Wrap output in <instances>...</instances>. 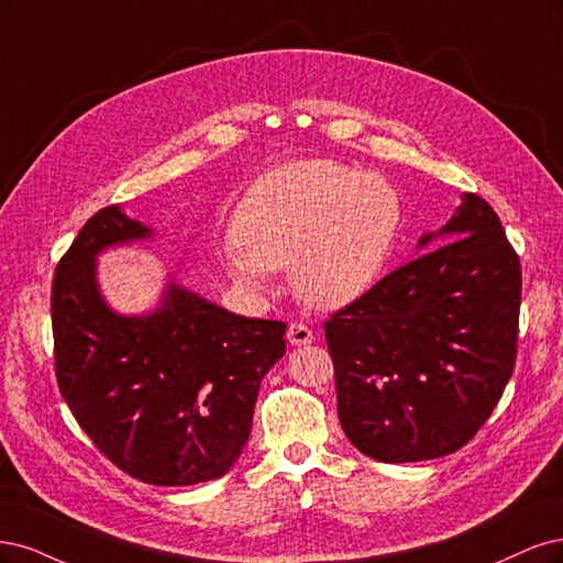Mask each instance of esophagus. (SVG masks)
Listing matches in <instances>:
<instances>
[{
	"label": "esophagus",
	"mask_w": 563,
	"mask_h": 563,
	"mask_svg": "<svg viewBox=\"0 0 563 563\" xmlns=\"http://www.w3.org/2000/svg\"><path fill=\"white\" fill-rule=\"evenodd\" d=\"M287 339H289V343H292V346H306V343L313 341V332L303 322H292V324H289V330H287Z\"/></svg>",
	"instance_id": "esophagus-1"
}]
</instances>
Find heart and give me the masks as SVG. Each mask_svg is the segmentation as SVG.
<instances>
[{
	"mask_svg": "<svg viewBox=\"0 0 563 563\" xmlns=\"http://www.w3.org/2000/svg\"><path fill=\"white\" fill-rule=\"evenodd\" d=\"M402 227L400 196L386 177L328 161L276 168L235 210L229 276L264 287L292 266L295 292L316 308H341L378 280Z\"/></svg>",
	"mask_w": 563,
	"mask_h": 563,
	"instance_id": "1",
	"label": "heart"
}]
</instances>
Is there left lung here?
Masks as SVG:
<instances>
[{"mask_svg":"<svg viewBox=\"0 0 563 563\" xmlns=\"http://www.w3.org/2000/svg\"><path fill=\"white\" fill-rule=\"evenodd\" d=\"M413 262L324 322L339 421L380 463L459 451L486 423L517 360L521 266L494 208L463 194Z\"/></svg>","mask_w":563,"mask_h":563,"instance_id":"1","label":"left lung"}]
</instances>
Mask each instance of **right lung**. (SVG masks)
Listing matches in <instances>:
<instances>
[{"instance_id": "1", "label": "right lung", "mask_w": 563, "mask_h": 563, "mask_svg": "<svg viewBox=\"0 0 563 563\" xmlns=\"http://www.w3.org/2000/svg\"><path fill=\"white\" fill-rule=\"evenodd\" d=\"M152 235L121 206L84 224L53 278L56 376L77 423L123 473L189 486L239 461L287 324L229 313L175 278L150 313H117L102 297L98 255Z\"/></svg>"}]
</instances>
